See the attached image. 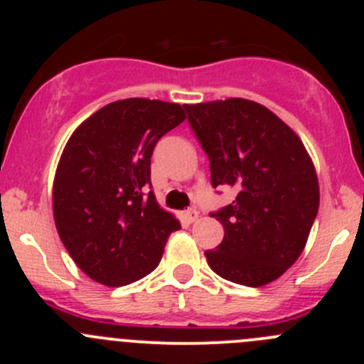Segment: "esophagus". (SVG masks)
I'll return each mask as SVG.
<instances>
[{
    "label": "esophagus",
    "mask_w": 364,
    "mask_h": 364,
    "mask_svg": "<svg viewBox=\"0 0 364 364\" xmlns=\"http://www.w3.org/2000/svg\"><path fill=\"white\" fill-rule=\"evenodd\" d=\"M199 218V211H197L196 208H188L185 211V220L188 223H192V222H196V220Z\"/></svg>",
    "instance_id": "34e87169"
}]
</instances>
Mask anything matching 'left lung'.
Masks as SVG:
<instances>
[{
	"instance_id": "obj_1",
	"label": "left lung",
	"mask_w": 364,
	"mask_h": 364,
	"mask_svg": "<svg viewBox=\"0 0 364 364\" xmlns=\"http://www.w3.org/2000/svg\"><path fill=\"white\" fill-rule=\"evenodd\" d=\"M185 111L209 159L213 188L237 192L211 213L225 234L204 252L209 267L247 287L277 280L301 255L318 211L317 174L303 142L277 114L245 98Z\"/></svg>"
}]
</instances>
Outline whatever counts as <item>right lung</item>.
<instances>
[{"label":"right lung","mask_w":364,"mask_h":364,"mask_svg":"<svg viewBox=\"0 0 364 364\" xmlns=\"http://www.w3.org/2000/svg\"><path fill=\"white\" fill-rule=\"evenodd\" d=\"M183 121L181 105L127 98L68 139L54 178V222L91 280L107 287L141 280L159 266L168 234L181 229L149 188L153 149Z\"/></svg>","instance_id":"obj_1"}]
</instances>
